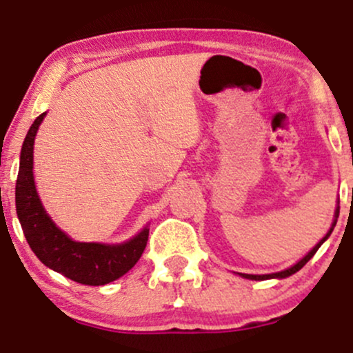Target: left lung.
<instances>
[{"instance_id": "left-lung-1", "label": "left lung", "mask_w": 353, "mask_h": 353, "mask_svg": "<svg viewBox=\"0 0 353 353\" xmlns=\"http://www.w3.org/2000/svg\"><path fill=\"white\" fill-rule=\"evenodd\" d=\"M337 217H339V209H337V210H335V221H334V225H335V222H337ZM332 230H334V228H332V229L329 230V232H327V236H325V237H323V239H322V241H320V242H319V244H317V245H315V247H314V249H312V250H310V252H309V254H307V255H305V257H303L301 262H297V264H295V265H292V267H290V269H287V270H282V272H275V274H267V275H252V274H241V275H242V277H244V279H250V281H265V279H283V277H289V275H292V274H295V272H297V270H301V269H302V267H303V265H305V264H307V262H309L312 257H314V255H315V252H317V250H319V247H320V245H322V244H323V242H325V241H327V239H329V236H330V234H332Z\"/></svg>"}]
</instances>
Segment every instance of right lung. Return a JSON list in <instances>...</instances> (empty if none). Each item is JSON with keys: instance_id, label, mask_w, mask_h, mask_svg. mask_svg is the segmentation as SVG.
Listing matches in <instances>:
<instances>
[{"instance_id": "obj_1", "label": "right lung", "mask_w": 353, "mask_h": 353, "mask_svg": "<svg viewBox=\"0 0 353 353\" xmlns=\"http://www.w3.org/2000/svg\"><path fill=\"white\" fill-rule=\"evenodd\" d=\"M46 112L31 124L23 143L16 179V212L31 250L44 265L84 285H104L131 270L148 244L149 229L141 230L124 244L106 245L74 242L56 228L36 192L33 177V144Z\"/></svg>"}]
</instances>
